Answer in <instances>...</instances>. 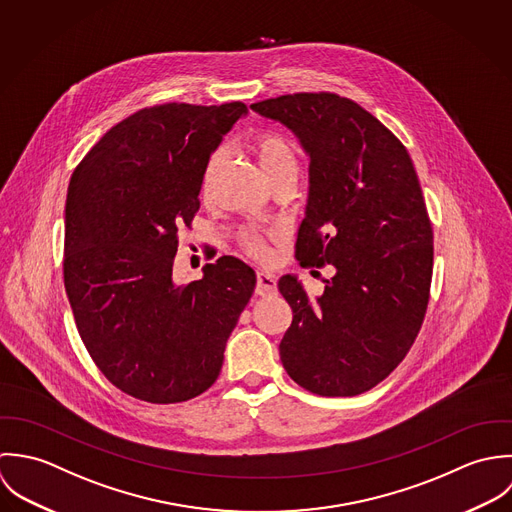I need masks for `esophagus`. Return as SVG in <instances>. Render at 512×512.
Wrapping results in <instances>:
<instances>
[{"label":"esophagus","instance_id":"34e87169","mask_svg":"<svg viewBox=\"0 0 512 512\" xmlns=\"http://www.w3.org/2000/svg\"><path fill=\"white\" fill-rule=\"evenodd\" d=\"M255 293L259 297H271L277 293V279L271 275V273H257V287H255Z\"/></svg>","mask_w":512,"mask_h":512}]
</instances>
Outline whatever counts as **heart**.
I'll list each match as a JSON object with an SVG mask.
<instances>
[{
  "instance_id": "b5f03b06",
  "label": "heart",
  "mask_w": 512,
  "mask_h": 512,
  "mask_svg": "<svg viewBox=\"0 0 512 512\" xmlns=\"http://www.w3.org/2000/svg\"><path fill=\"white\" fill-rule=\"evenodd\" d=\"M255 156L259 160V166L267 178L269 184H275L279 180H297L301 172V156L299 150L291 140L277 132H265L259 134L253 142ZM221 164V150H215L205 160L204 172H202V190L207 192L213 176ZM277 231H257V229H245L239 235V243L243 251L255 259H267L269 257V239H275Z\"/></svg>"
}]
</instances>
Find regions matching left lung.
Instances as JSON below:
<instances>
[{"label":"left lung","mask_w":512,"mask_h":512,"mask_svg":"<svg viewBox=\"0 0 512 512\" xmlns=\"http://www.w3.org/2000/svg\"><path fill=\"white\" fill-rule=\"evenodd\" d=\"M291 128L310 156L307 215L295 257L334 267L312 301L285 275L293 308L281 340L287 374L318 396H358L388 378L415 342L429 303L433 229L406 146L336 93L251 104Z\"/></svg>","instance_id":"left-lung-1"}]
</instances>
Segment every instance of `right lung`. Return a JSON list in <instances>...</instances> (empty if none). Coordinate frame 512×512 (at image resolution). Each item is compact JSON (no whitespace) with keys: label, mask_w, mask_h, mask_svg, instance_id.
<instances>
[{"label":"right lung","mask_w":512,"mask_h":512,"mask_svg":"<svg viewBox=\"0 0 512 512\" xmlns=\"http://www.w3.org/2000/svg\"><path fill=\"white\" fill-rule=\"evenodd\" d=\"M243 103L140 108L75 168L65 205V291L87 352L120 392L188 402L217 380L255 271L223 255L172 281L178 231L200 209L205 160Z\"/></svg>","instance_id":"1"}]
</instances>
